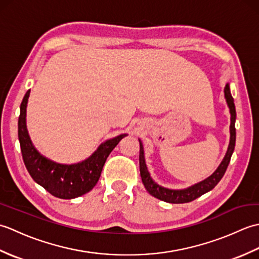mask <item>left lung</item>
Wrapping results in <instances>:
<instances>
[{"instance_id": "obj_1", "label": "left lung", "mask_w": 259, "mask_h": 259, "mask_svg": "<svg viewBox=\"0 0 259 259\" xmlns=\"http://www.w3.org/2000/svg\"><path fill=\"white\" fill-rule=\"evenodd\" d=\"M225 98H226V101L230 109V114H232V118H230V142L228 146V150H227L226 156L224 158V160L222 161L221 164H219V167L217 168L216 171H214L210 177L207 178L206 180L201 181V183L184 190H170L157 185L155 181L151 179L149 172H148V169L145 162V157H144V148H142V145L140 142V152H139L140 175H141L142 183L145 185V188L150 195L158 198V199L163 200L166 202H170V203L190 202L192 200L197 199L198 197L206 194V192H208L209 190H211L213 187L221 181L223 176L227 170L230 158H232V155L235 149V142H236V128H235L236 109H235L234 99L232 95H230L228 84H226V88H225Z\"/></svg>"}]
</instances>
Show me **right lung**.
<instances>
[{
  "label": "right lung",
  "mask_w": 259,
  "mask_h": 259,
  "mask_svg": "<svg viewBox=\"0 0 259 259\" xmlns=\"http://www.w3.org/2000/svg\"><path fill=\"white\" fill-rule=\"evenodd\" d=\"M29 96L30 90H27L21 103L18 123L22 158L27 171L35 183L41 185L54 197L72 199L87 194L97 185L110 152L126 135H120L106 141L89 159L81 163L68 166L48 160L35 150L27 135L25 115Z\"/></svg>",
  "instance_id": "1"
}]
</instances>
